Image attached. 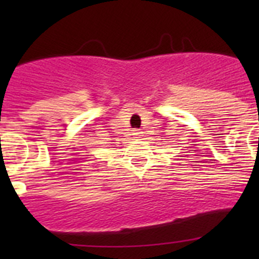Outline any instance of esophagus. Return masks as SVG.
I'll list each match as a JSON object with an SVG mask.
<instances>
[{
    "label": "esophagus",
    "instance_id": "34e87169",
    "mask_svg": "<svg viewBox=\"0 0 259 259\" xmlns=\"http://www.w3.org/2000/svg\"><path fill=\"white\" fill-rule=\"evenodd\" d=\"M141 134H143V132H141L140 130H134V136H141Z\"/></svg>",
    "mask_w": 259,
    "mask_h": 259
}]
</instances>
